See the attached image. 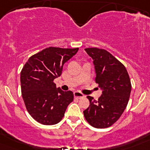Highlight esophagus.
I'll return each mask as SVG.
<instances>
[{"label":"esophagus","instance_id":"1","mask_svg":"<svg viewBox=\"0 0 150 150\" xmlns=\"http://www.w3.org/2000/svg\"><path fill=\"white\" fill-rule=\"evenodd\" d=\"M74 95L75 98H76L78 99H81V98H83L85 97V95H83V94H82L81 92H79V91H75L74 93Z\"/></svg>","mask_w":150,"mask_h":150}]
</instances>
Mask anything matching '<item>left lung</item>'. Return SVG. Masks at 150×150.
Here are the masks:
<instances>
[{
    "mask_svg": "<svg viewBox=\"0 0 150 150\" xmlns=\"http://www.w3.org/2000/svg\"><path fill=\"white\" fill-rule=\"evenodd\" d=\"M95 65V82L102 89L96 100L87 96L90 105L83 111L91 126L104 128L117 121L126 108L132 91L128 71L122 64L105 50L85 49Z\"/></svg>",
    "mask_w": 150,
    "mask_h": 150,
    "instance_id": "1",
    "label": "left lung"
}]
</instances>
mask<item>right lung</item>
Wrapping results in <instances>:
<instances>
[{"mask_svg":"<svg viewBox=\"0 0 150 150\" xmlns=\"http://www.w3.org/2000/svg\"><path fill=\"white\" fill-rule=\"evenodd\" d=\"M79 48L49 47L29 58L20 74L22 95L34 120L46 125L59 123L74 100L71 91H64L53 83L61 76L64 64Z\"/></svg>","mask_w":150,"mask_h":150,"instance_id":"add662e5","label":"right lung"}]
</instances>
